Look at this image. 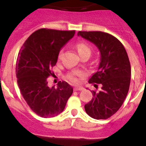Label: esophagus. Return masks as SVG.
<instances>
[{"mask_svg":"<svg viewBox=\"0 0 146 146\" xmlns=\"http://www.w3.org/2000/svg\"><path fill=\"white\" fill-rule=\"evenodd\" d=\"M83 89H84V88H83L82 87H75V88H74V91H82Z\"/></svg>","mask_w":146,"mask_h":146,"instance_id":"34e87169","label":"esophagus"}]
</instances>
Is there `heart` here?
<instances>
[{
  "instance_id": "heart-1",
  "label": "heart",
  "mask_w": 146,
  "mask_h": 146,
  "mask_svg": "<svg viewBox=\"0 0 146 146\" xmlns=\"http://www.w3.org/2000/svg\"><path fill=\"white\" fill-rule=\"evenodd\" d=\"M76 49H77V52L79 53L80 56L81 58H83L85 56H88V57H90V55L91 54V48L86 42H80V43H77L76 44ZM62 54H63V50H61L59 52L58 55V60H60V58H61ZM85 76H86V74L82 71L74 70L71 72L67 75V77L72 82L77 83L79 81L78 77H83Z\"/></svg>"
}]
</instances>
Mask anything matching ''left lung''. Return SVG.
<instances>
[{
	"mask_svg": "<svg viewBox=\"0 0 146 146\" xmlns=\"http://www.w3.org/2000/svg\"><path fill=\"white\" fill-rule=\"evenodd\" d=\"M77 35L96 45L101 55L98 71L88 82L102 85V90L91 91L93 98L85 104V110L94 119H107L118 111L128 94L131 80L128 55L119 40L109 33L79 31Z\"/></svg>",
	"mask_w": 146,
	"mask_h": 146,
	"instance_id": "1",
	"label": "left lung"
}]
</instances>
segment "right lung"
Instances as JSON below:
<instances>
[{
	"instance_id": "right-lung-1",
	"label": "right lung",
	"mask_w": 146,
	"mask_h": 146,
	"mask_svg": "<svg viewBox=\"0 0 146 146\" xmlns=\"http://www.w3.org/2000/svg\"><path fill=\"white\" fill-rule=\"evenodd\" d=\"M75 31L41 28L33 32L22 46L16 64L17 84L30 108L43 118L64 111L73 88L60 81L57 88L48 86L47 78L56 64L60 49L74 36Z\"/></svg>"
}]
</instances>
